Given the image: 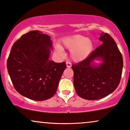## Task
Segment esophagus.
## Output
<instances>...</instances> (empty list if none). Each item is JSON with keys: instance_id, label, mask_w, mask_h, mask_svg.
Listing matches in <instances>:
<instances>
[{"instance_id": "1", "label": "esophagus", "mask_w": 130, "mask_h": 130, "mask_svg": "<svg viewBox=\"0 0 130 130\" xmlns=\"http://www.w3.org/2000/svg\"><path fill=\"white\" fill-rule=\"evenodd\" d=\"M66 65H67V67H68V68H70V67L72 66L71 63H70L69 61H67L66 62Z\"/></svg>"}]
</instances>
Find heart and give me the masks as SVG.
<instances>
[{
  "label": "heart",
  "instance_id": "heart-1",
  "mask_svg": "<svg viewBox=\"0 0 130 130\" xmlns=\"http://www.w3.org/2000/svg\"><path fill=\"white\" fill-rule=\"evenodd\" d=\"M64 45L71 51V58L73 61L79 62L85 60L92 52L93 43L91 40L81 35H75L64 41ZM61 52L60 47L58 48Z\"/></svg>",
  "mask_w": 130,
  "mask_h": 130
}]
</instances>
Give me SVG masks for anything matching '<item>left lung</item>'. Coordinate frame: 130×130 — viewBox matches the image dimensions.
Segmentation results:
<instances>
[{"label":"left lung","instance_id":"8db88e82","mask_svg":"<svg viewBox=\"0 0 130 130\" xmlns=\"http://www.w3.org/2000/svg\"><path fill=\"white\" fill-rule=\"evenodd\" d=\"M102 44L82 61L73 64V84L78 95L87 100H97L111 93L119 86L123 58L116 42L107 33L99 37ZM101 59L96 67L92 62Z\"/></svg>","mask_w":130,"mask_h":130}]
</instances>
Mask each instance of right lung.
I'll list each match as a JSON object with an SVG mask.
<instances>
[{
  "label": "right lung",
  "mask_w": 130,
  "mask_h": 130,
  "mask_svg": "<svg viewBox=\"0 0 130 130\" xmlns=\"http://www.w3.org/2000/svg\"><path fill=\"white\" fill-rule=\"evenodd\" d=\"M52 44L50 36L32 31L12 45L7 60L8 72L16 91L23 96L44 101L57 92L66 64L49 60Z\"/></svg>",
  "instance_id": "right-lung-1"
}]
</instances>
